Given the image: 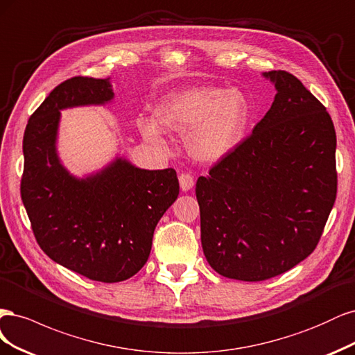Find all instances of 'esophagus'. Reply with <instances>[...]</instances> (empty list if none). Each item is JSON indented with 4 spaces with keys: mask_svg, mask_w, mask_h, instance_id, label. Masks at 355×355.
<instances>
[{
    "mask_svg": "<svg viewBox=\"0 0 355 355\" xmlns=\"http://www.w3.org/2000/svg\"><path fill=\"white\" fill-rule=\"evenodd\" d=\"M178 180H180V187H181L182 191H189L190 189H193V186H194V178H193L191 174L182 173V174L178 177Z\"/></svg>",
    "mask_w": 355,
    "mask_h": 355,
    "instance_id": "1",
    "label": "esophagus"
}]
</instances>
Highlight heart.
Instances as JSON below:
<instances>
[{
	"instance_id": "b5f03b06",
	"label": "heart",
	"mask_w": 355,
	"mask_h": 355,
	"mask_svg": "<svg viewBox=\"0 0 355 355\" xmlns=\"http://www.w3.org/2000/svg\"><path fill=\"white\" fill-rule=\"evenodd\" d=\"M161 128L187 134L189 152L202 162H216L232 153L245 134L249 119L246 96L236 88L200 87L169 96L155 110ZM147 140L161 141L155 122L141 125Z\"/></svg>"
}]
</instances>
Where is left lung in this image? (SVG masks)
Instances as JSON below:
<instances>
[{"instance_id":"obj_1","label":"left lung","mask_w":355,"mask_h":355,"mask_svg":"<svg viewBox=\"0 0 355 355\" xmlns=\"http://www.w3.org/2000/svg\"><path fill=\"white\" fill-rule=\"evenodd\" d=\"M264 76L277 89L270 110L196 182L203 254L221 276L243 282L276 277L311 255L338 189L326 107L292 73Z\"/></svg>"}]
</instances>
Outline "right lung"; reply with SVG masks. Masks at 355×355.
<instances>
[{
	"label": "right lung",
	"instance_id": "right-lung-1",
	"mask_svg": "<svg viewBox=\"0 0 355 355\" xmlns=\"http://www.w3.org/2000/svg\"><path fill=\"white\" fill-rule=\"evenodd\" d=\"M112 98L110 78L75 76L57 85L28 121L20 182L40 248L57 264L103 283L127 280L143 268L156 224L180 191L173 168L148 171L116 157L100 173L76 178L60 164V110Z\"/></svg>",
	"mask_w": 355,
	"mask_h": 355
}]
</instances>
